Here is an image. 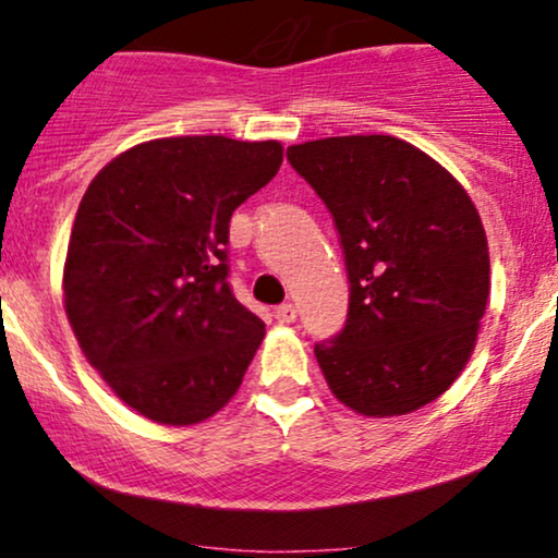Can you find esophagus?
Masks as SVG:
<instances>
[{"label":"esophagus","mask_w":558,"mask_h":558,"mask_svg":"<svg viewBox=\"0 0 558 558\" xmlns=\"http://www.w3.org/2000/svg\"><path fill=\"white\" fill-rule=\"evenodd\" d=\"M275 319H278V323H283V325H291L293 319H296V306H293V304L275 306Z\"/></svg>","instance_id":"34e87169"}]
</instances>
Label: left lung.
Returning a JSON list of instances; mask_svg holds the SVG:
<instances>
[{
	"mask_svg": "<svg viewBox=\"0 0 558 558\" xmlns=\"http://www.w3.org/2000/svg\"><path fill=\"white\" fill-rule=\"evenodd\" d=\"M336 222L349 315L315 345L336 399L364 417L409 414L451 388L490 293L488 239L451 172L393 136L288 146Z\"/></svg>",
	"mask_w": 558,
	"mask_h": 558,
	"instance_id": "obj_1",
	"label": "left lung"
}]
</instances>
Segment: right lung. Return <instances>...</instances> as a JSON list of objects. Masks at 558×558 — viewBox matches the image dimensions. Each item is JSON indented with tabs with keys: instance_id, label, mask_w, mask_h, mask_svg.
I'll return each mask as SVG.
<instances>
[{
	"instance_id": "right-lung-1",
	"label": "right lung",
	"mask_w": 558,
	"mask_h": 558,
	"mask_svg": "<svg viewBox=\"0 0 558 558\" xmlns=\"http://www.w3.org/2000/svg\"><path fill=\"white\" fill-rule=\"evenodd\" d=\"M280 162L278 141L157 138L81 198L62 275L70 328L107 386L159 425L220 412L265 338L228 283V233Z\"/></svg>"
}]
</instances>
